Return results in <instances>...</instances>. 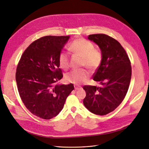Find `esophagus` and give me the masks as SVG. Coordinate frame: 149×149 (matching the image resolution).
<instances>
[{"mask_svg":"<svg viewBox=\"0 0 149 149\" xmlns=\"http://www.w3.org/2000/svg\"><path fill=\"white\" fill-rule=\"evenodd\" d=\"M81 88V86H74V89L75 90H79Z\"/></svg>","mask_w":149,"mask_h":149,"instance_id":"1","label":"esophagus"}]
</instances>
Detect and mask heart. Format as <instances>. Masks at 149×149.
Instances as JSON below:
<instances>
[{"label":"heart","instance_id":"1","mask_svg":"<svg viewBox=\"0 0 149 149\" xmlns=\"http://www.w3.org/2000/svg\"><path fill=\"white\" fill-rule=\"evenodd\" d=\"M70 52L81 58V65L86 66L91 71L95 70L100 65L102 61V54L99 50L95 49L94 45L89 40L84 38L76 39L68 46ZM60 67L64 70L70 66L68 55L61 52L58 56ZM89 73L85 69L71 71L66 76V79L71 83L81 84L88 78Z\"/></svg>","mask_w":149,"mask_h":149}]
</instances>
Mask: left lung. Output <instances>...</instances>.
I'll use <instances>...</instances> for the list:
<instances>
[{"mask_svg":"<svg viewBox=\"0 0 149 149\" xmlns=\"http://www.w3.org/2000/svg\"><path fill=\"white\" fill-rule=\"evenodd\" d=\"M88 39L99 45L102 54V63L93 75L102 86H84L83 104L92 113L105 115L125 99L131 78V61L120 43L109 36L91 34Z\"/></svg>","mask_w":149,"mask_h":149,"instance_id":"8db88e82","label":"left lung"}]
</instances>
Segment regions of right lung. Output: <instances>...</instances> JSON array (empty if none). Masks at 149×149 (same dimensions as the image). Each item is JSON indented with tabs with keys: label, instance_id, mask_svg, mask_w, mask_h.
Wrapping results in <instances>:
<instances>
[{
	"label": "right lung",
	"instance_id": "add662e5",
	"mask_svg": "<svg viewBox=\"0 0 149 149\" xmlns=\"http://www.w3.org/2000/svg\"><path fill=\"white\" fill-rule=\"evenodd\" d=\"M70 36H47L31 44L17 65L16 81L23 103L35 116L49 120L63 109L73 84H58L63 73L58 56Z\"/></svg>",
	"mask_w": 149,
	"mask_h": 149
}]
</instances>
